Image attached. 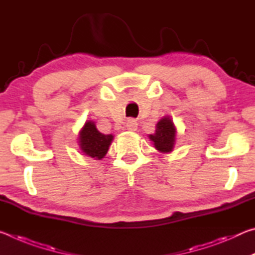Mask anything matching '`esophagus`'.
Segmentation results:
<instances>
[{"mask_svg":"<svg viewBox=\"0 0 255 255\" xmlns=\"http://www.w3.org/2000/svg\"><path fill=\"white\" fill-rule=\"evenodd\" d=\"M126 127H127L128 130L135 131L136 129H137V123L133 119H129L128 122L126 123Z\"/></svg>","mask_w":255,"mask_h":255,"instance_id":"esophagus-1","label":"esophagus"}]
</instances>
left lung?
<instances>
[{"mask_svg": "<svg viewBox=\"0 0 255 255\" xmlns=\"http://www.w3.org/2000/svg\"><path fill=\"white\" fill-rule=\"evenodd\" d=\"M176 129L170 117H163L156 125V130L148 138L153 141L154 147L161 153H170L175 144Z\"/></svg>", "mask_w": 255, "mask_h": 255, "instance_id": "8db88e82", "label": "left lung"}]
</instances>
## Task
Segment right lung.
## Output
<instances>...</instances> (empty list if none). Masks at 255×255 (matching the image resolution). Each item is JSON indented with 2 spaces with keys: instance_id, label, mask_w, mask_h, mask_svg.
<instances>
[{
  "instance_id": "1",
  "label": "right lung",
  "mask_w": 255,
  "mask_h": 255,
  "mask_svg": "<svg viewBox=\"0 0 255 255\" xmlns=\"http://www.w3.org/2000/svg\"><path fill=\"white\" fill-rule=\"evenodd\" d=\"M114 136L100 132L93 122H86L80 131L79 145L83 155L94 159H102L111 145Z\"/></svg>"
}]
</instances>
